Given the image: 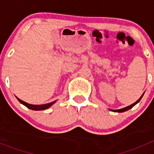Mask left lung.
<instances>
[{"label":"left lung","instance_id":"1","mask_svg":"<svg viewBox=\"0 0 154 154\" xmlns=\"http://www.w3.org/2000/svg\"><path fill=\"white\" fill-rule=\"evenodd\" d=\"M144 93H143V94H142V95L140 97H139V100H138L137 101H136V102H135L134 103H133V104L130 105V106H127V107H125V108H123V109H116V110L110 109V110H111V111H112V112H123L127 111V110H129V109H130L133 108V107L135 105H136V104H137V103H139V101H140V100H141V99H142V97H143V95H144Z\"/></svg>","mask_w":154,"mask_h":154}]
</instances>
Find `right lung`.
Here are the masks:
<instances>
[{"mask_svg": "<svg viewBox=\"0 0 154 154\" xmlns=\"http://www.w3.org/2000/svg\"><path fill=\"white\" fill-rule=\"evenodd\" d=\"M16 98L18 99V100L20 102V103H22L23 105H24V106H27V108L29 109H32V110H44V109H46L49 108L50 106H52V105L54 104V103H55L56 101H57V100H55V101H53V102H51V103H46V104H42V105H32V104H29V103H26V102L23 101V100H20V99L18 98L17 97H16Z\"/></svg>", "mask_w": 154, "mask_h": 154, "instance_id": "add662e5", "label": "right lung"}]
</instances>
